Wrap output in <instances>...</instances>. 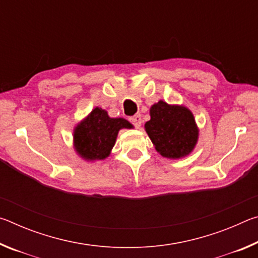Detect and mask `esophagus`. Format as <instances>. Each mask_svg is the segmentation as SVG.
<instances>
[{"label": "esophagus", "instance_id": "34e87169", "mask_svg": "<svg viewBox=\"0 0 258 258\" xmlns=\"http://www.w3.org/2000/svg\"><path fill=\"white\" fill-rule=\"evenodd\" d=\"M131 123H132V124L135 126V127L139 128L140 126H141V124H142V118H141V115H140V113H138V115L133 116L132 118H131Z\"/></svg>", "mask_w": 258, "mask_h": 258}]
</instances>
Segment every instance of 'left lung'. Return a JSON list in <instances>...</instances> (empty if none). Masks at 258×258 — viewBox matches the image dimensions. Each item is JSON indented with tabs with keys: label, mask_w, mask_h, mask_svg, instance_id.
I'll return each mask as SVG.
<instances>
[{
	"label": "left lung",
	"mask_w": 258,
	"mask_h": 258,
	"mask_svg": "<svg viewBox=\"0 0 258 258\" xmlns=\"http://www.w3.org/2000/svg\"><path fill=\"white\" fill-rule=\"evenodd\" d=\"M150 116L145 127L161 156L181 158L190 154L197 143L198 130L189 109L159 101L151 107Z\"/></svg>",
	"instance_id": "1"
}]
</instances>
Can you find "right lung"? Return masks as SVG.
<instances>
[{"instance_id": "add662e5", "label": "right lung", "mask_w": 258, "mask_h": 258, "mask_svg": "<svg viewBox=\"0 0 258 258\" xmlns=\"http://www.w3.org/2000/svg\"><path fill=\"white\" fill-rule=\"evenodd\" d=\"M131 125L123 118H110L106 110L95 108L89 117L75 128V149L87 160L104 159L110 154L120 128Z\"/></svg>"}]
</instances>
